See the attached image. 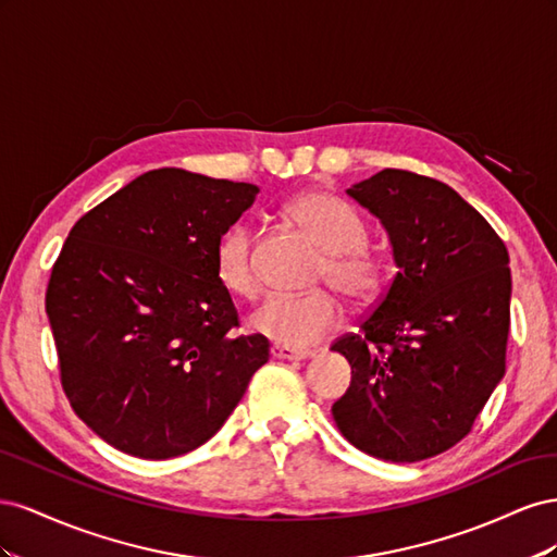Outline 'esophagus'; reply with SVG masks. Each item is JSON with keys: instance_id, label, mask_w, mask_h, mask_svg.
Listing matches in <instances>:
<instances>
[{"instance_id": "obj_1", "label": "esophagus", "mask_w": 557, "mask_h": 557, "mask_svg": "<svg viewBox=\"0 0 557 557\" xmlns=\"http://www.w3.org/2000/svg\"><path fill=\"white\" fill-rule=\"evenodd\" d=\"M272 356L278 358V360H290V362H299V360H309L313 358L311 350H295V348H288V346H278L274 344L272 346Z\"/></svg>"}]
</instances>
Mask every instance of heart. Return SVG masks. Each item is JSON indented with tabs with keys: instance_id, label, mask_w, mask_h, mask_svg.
Wrapping results in <instances>:
<instances>
[{
	"instance_id": "heart-1",
	"label": "heart",
	"mask_w": 557,
	"mask_h": 557,
	"mask_svg": "<svg viewBox=\"0 0 557 557\" xmlns=\"http://www.w3.org/2000/svg\"><path fill=\"white\" fill-rule=\"evenodd\" d=\"M288 213L305 227L318 246L327 252L323 278L352 305L372 301L383 283V264L367 246V223L344 199L323 190L295 197ZM252 230L248 225L230 227L213 250L215 276L239 297L260 290V276L252 258ZM344 309L334 295L315 290L309 295H274L252 311L250 327L269 342L288 348H309L325 342L342 327Z\"/></svg>"
}]
</instances>
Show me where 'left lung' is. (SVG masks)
Segmentation results:
<instances>
[{
  "label": "left lung",
  "mask_w": 557,
  "mask_h": 557,
  "mask_svg": "<svg viewBox=\"0 0 557 557\" xmlns=\"http://www.w3.org/2000/svg\"><path fill=\"white\" fill-rule=\"evenodd\" d=\"M346 193L385 227L397 274L360 332L332 344L352 369L332 416L362 453L418 462L465 440L504 376L509 252L436 178L383 170Z\"/></svg>",
  "instance_id": "8db88e82"
}]
</instances>
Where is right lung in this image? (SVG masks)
<instances>
[{
    "instance_id": "add662e5",
    "label": "right lung",
    "mask_w": 557,
    "mask_h": 557,
    "mask_svg": "<svg viewBox=\"0 0 557 557\" xmlns=\"http://www.w3.org/2000/svg\"><path fill=\"white\" fill-rule=\"evenodd\" d=\"M258 185L176 166L146 172L72 227L46 313L72 409L134 458L190 453L223 428L269 360L218 281V239Z\"/></svg>"
}]
</instances>
